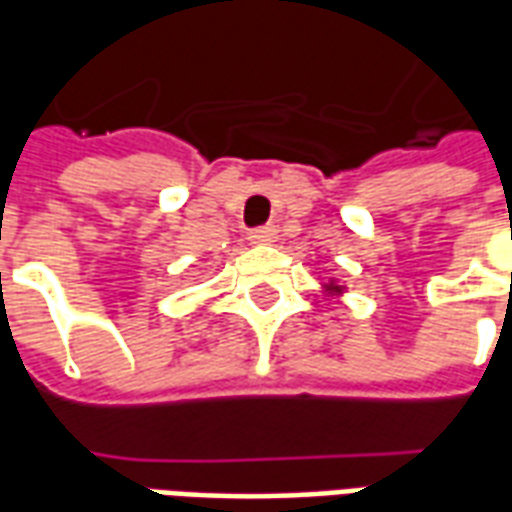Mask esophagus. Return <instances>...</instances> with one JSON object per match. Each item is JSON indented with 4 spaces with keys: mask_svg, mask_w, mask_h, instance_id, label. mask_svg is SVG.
I'll use <instances>...</instances> for the list:
<instances>
[{
    "mask_svg": "<svg viewBox=\"0 0 512 512\" xmlns=\"http://www.w3.org/2000/svg\"><path fill=\"white\" fill-rule=\"evenodd\" d=\"M277 238V230L271 227V224H266V227H255L252 233H249V241L252 244H271Z\"/></svg>",
    "mask_w": 512,
    "mask_h": 512,
    "instance_id": "esophagus-1",
    "label": "esophagus"
}]
</instances>
